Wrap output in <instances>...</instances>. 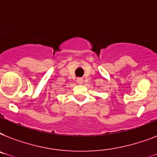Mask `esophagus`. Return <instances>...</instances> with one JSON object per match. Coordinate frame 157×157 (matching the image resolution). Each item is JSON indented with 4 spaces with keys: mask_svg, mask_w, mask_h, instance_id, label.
<instances>
[{
    "mask_svg": "<svg viewBox=\"0 0 157 157\" xmlns=\"http://www.w3.org/2000/svg\"><path fill=\"white\" fill-rule=\"evenodd\" d=\"M76 82L78 84H82L83 83V79L82 78H77L76 79Z\"/></svg>",
    "mask_w": 157,
    "mask_h": 157,
    "instance_id": "esophagus-1",
    "label": "esophagus"
}]
</instances>
